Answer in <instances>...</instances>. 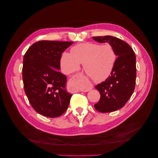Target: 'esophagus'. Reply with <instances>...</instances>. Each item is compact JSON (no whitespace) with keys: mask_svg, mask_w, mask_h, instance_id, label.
I'll list each match as a JSON object with an SVG mask.
<instances>
[{"mask_svg":"<svg viewBox=\"0 0 158 158\" xmlns=\"http://www.w3.org/2000/svg\"><path fill=\"white\" fill-rule=\"evenodd\" d=\"M70 85L71 89L74 92H78L80 91L81 92H88L93 88L92 84H89L87 85H84L83 80L80 79L78 76H74L70 80Z\"/></svg>","mask_w":158,"mask_h":158,"instance_id":"34e87169","label":"esophagus"}]
</instances>
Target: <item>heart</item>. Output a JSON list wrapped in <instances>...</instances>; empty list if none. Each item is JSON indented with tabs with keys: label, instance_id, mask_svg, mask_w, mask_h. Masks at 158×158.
<instances>
[{
	"label": "heart",
	"instance_id": "b5f03b06",
	"mask_svg": "<svg viewBox=\"0 0 158 158\" xmlns=\"http://www.w3.org/2000/svg\"><path fill=\"white\" fill-rule=\"evenodd\" d=\"M116 60V52L111 45L85 43L72 47L70 53L63 52L60 66L64 73L69 74L83 64L85 74L95 82H100L111 75Z\"/></svg>",
	"mask_w": 158,
	"mask_h": 158
}]
</instances>
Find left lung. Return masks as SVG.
I'll return each mask as SVG.
<instances>
[{"label": "left lung", "mask_w": 158, "mask_h": 158, "mask_svg": "<svg viewBox=\"0 0 158 158\" xmlns=\"http://www.w3.org/2000/svg\"><path fill=\"white\" fill-rule=\"evenodd\" d=\"M93 39L99 43H108L113 47L117 56L111 75L95 87L101 97L94 107L101 113L117 111L125 106L135 90L136 55L127 43L117 37L106 35L93 37Z\"/></svg>", "instance_id": "1"}]
</instances>
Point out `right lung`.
<instances>
[{"label": "right lung", "instance_id": "obj_1", "mask_svg": "<svg viewBox=\"0 0 158 158\" xmlns=\"http://www.w3.org/2000/svg\"><path fill=\"white\" fill-rule=\"evenodd\" d=\"M73 41L42 40L33 44L23 56L22 78L25 93L35 111L55 118L67 109L72 95L66 89V77L60 59Z\"/></svg>", "mask_w": 158, "mask_h": 158}]
</instances>
